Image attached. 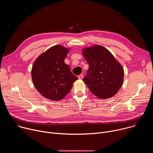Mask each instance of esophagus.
<instances>
[{"mask_svg":"<svg viewBox=\"0 0 153 153\" xmlns=\"http://www.w3.org/2000/svg\"><path fill=\"white\" fill-rule=\"evenodd\" d=\"M83 75L82 74H80V75H79L78 76V78L79 79H83Z\"/></svg>","mask_w":153,"mask_h":153,"instance_id":"1","label":"esophagus"}]
</instances>
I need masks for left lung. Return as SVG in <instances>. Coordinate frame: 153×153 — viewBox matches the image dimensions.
Instances as JSON below:
<instances>
[{
	"instance_id": "obj_1",
	"label": "left lung",
	"mask_w": 153,
	"mask_h": 153,
	"mask_svg": "<svg viewBox=\"0 0 153 153\" xmlns=\"http://www.w3.org/2000/svg\"><path fill=\"white\" fill-rule=\"evenodd\" d=\"M82 53L89 65L83 81L91 92L101 99L114 96L123 84L122 65L110 51L100 45L85 48Z\"/></svg>"
}]
</instances>
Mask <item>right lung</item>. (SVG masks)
Here are the masks:
<instances>
[{"instance_id": "right-lung-1", "label": "right lung", "mask_w": 153, "mask_h": 153, "mask_svg": "<svg viewBox=\"0 0 153 153\" xmlns=\"http://www.w3.org/2000/svg\"><path fill=\"white\" fill-rule=\"evenodd\" d=\"M69 49L55 45L39 56L33 63L31 76L36 90L52 100H60L71 91L78 79L64 62Z\"/></svg>"}]
</instances>
